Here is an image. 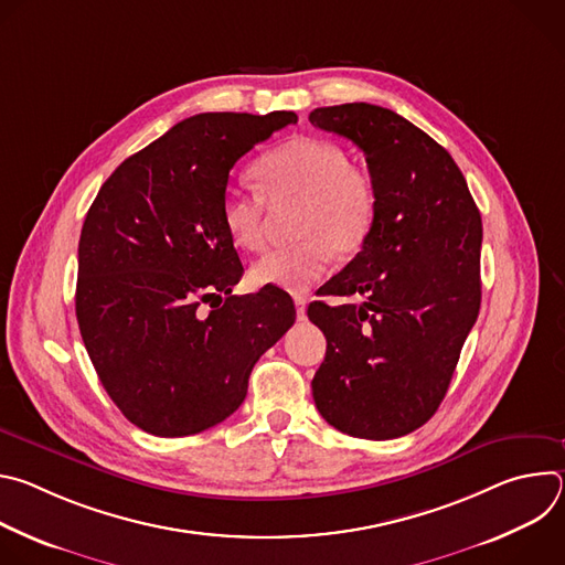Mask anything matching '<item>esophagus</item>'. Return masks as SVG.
I'll use <instances>...</instances> for the list:
<instances>
[{
	"label": "esophagus",
	"instance_id": "34e87169",
	"mask_svg": "<svg viewBox=\"0 0 565 565\" xmlns=\"http://www.w3.org/2000/svg\"><path fill=\"white\" fill-rule=\"evenodd\" d=\"M295 308H297V319H306V299L303 297H295Z\"/></svg>",
	"mask_w": 565,
	"mask_h": 565
}]
</instances>
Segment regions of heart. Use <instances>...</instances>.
<instances>
[{
	"label": "heart",
	"instance_id": "b5f03b06",
	"mask_svg": "<svg viewBox=\"0 0 565 565\" xmlns=\"http://www.w3.org/2000/svg\"><path fill=\"white\" fill-rule=\"evenodd\" d=\"M264 194L273 203L299 201L295 210V244L266 250L250 268L257 286L301 292L327 273L333 253H358L373 230L377 194L369 172L349 166V153L321 138H295L257 168ZM221 218L232 244L255 250L264 241L266 199L244 188H227Z\"/></svg>",
	"mask_w": 565,
	"mask_h": 565
}]
</instances>
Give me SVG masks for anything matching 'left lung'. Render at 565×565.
<instances>
[{"instance_id":"1","label":"left lung","mask_w":565,"mask_h":565,"mask_svg":"<svg viewBox=\"0 0 565 565\" xmlns=\"http://www.w3.org/2000/svg\"><path fill=\"white\" fill-rule=\"evenodd\" d=\"M308 120L364 151L377 194L366 244L321 288L364 301L308 306L327 335L315 405L342 434L407 436L440 407L478 317L480 212L449 151L395 111L349 103Z\"/></svg>"}]
</instances>
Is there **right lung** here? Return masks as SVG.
<instances>
[{
    "label": "right lung",
    "mask_w": 565,
    "mask_h": 565,
    "mask_svg": "<svg viewBox=\"0 0 565 565\" xmlns=\"http://www.w3.org/2000/svg\"><path fill=\"white\" fill-rule=\"evenodd\" d=\"M290 122L292 111L192 116L122 160L87 212L79 335L114 405L147 434L223 423L257 360L295 324L281 288L232 295L244 266L221 218L236 160Z\"/></svg>",
    "instance_id": "1"
}]
</instances>
